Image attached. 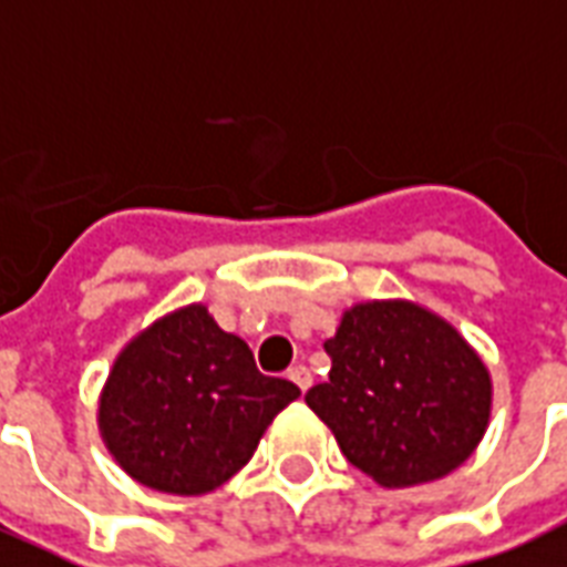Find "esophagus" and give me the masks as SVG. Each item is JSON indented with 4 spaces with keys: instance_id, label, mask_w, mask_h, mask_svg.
<instances>
[{
    "instance_id": "esophagus-1",
    "label": "esophagus",
    "mask_w": 567,
    "mask_h": 567,
    "mask_svg": "<svg viewBox=\"0 0 567 567\" xmlns=\"http://www.w3.org/2000/svg\"><path fill=\"white\" fill-rule=\"evenodd\" d=\"M287 379L292 381V384H298V390H307L310 384H313V375H310V370L301 367V363H298V367H289Z\"/></svg>"
}]
</instances>
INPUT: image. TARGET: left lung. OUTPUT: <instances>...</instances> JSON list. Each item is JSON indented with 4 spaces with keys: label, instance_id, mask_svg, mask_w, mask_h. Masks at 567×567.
Returning <instances> with one entry per match:
<instances>
[{
    "label": "left lung",
    "instance_id": "obj_1",
    "mask_svg": "<svg viewBox=\"0 0 567 567\" xmlns=\"http://www.w3.org/2000/svg\"><path fill=\"white\" fill-rule=\"evenodd\" d=\"M324 352L331 372L307 390V405L379 485L441 480L480 446L491 375L441 316L411 301L354 305Z\"/></svg>",
    "mask_w": 567,
    "mask_h": 567
}]
</instances>
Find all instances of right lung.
Instances as JSON below:
<instances>
[{
  "label": "right lung",
  "mask_w": 567,
  "mask_h": 567,
  "mask_svg": "<svg viewBox=\"0 0 567 567\" xmlns=\"http://www.w3.org/2000/svg\"><path fill=\"white\" fill-rule=\"evenodd\" d=\"M298 396L292 381L262 375L248 343L221 331L204 305H188L117 354L100 432L135 482L195 497L243 471Z\"/></svg>",
  "instance_id": "add662e5"
}]
</instances>
